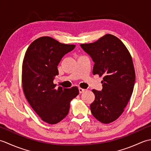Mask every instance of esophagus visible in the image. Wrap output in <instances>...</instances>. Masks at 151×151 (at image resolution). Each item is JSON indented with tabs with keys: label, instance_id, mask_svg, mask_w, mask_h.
<instances>
[{
	"label": "esophagus",
	"instance_id": "esophagus-1",
	"mask_svg": "<svg viewBox=\"0 0 151 151\" xmlns=\"http://www.w3.org/2000/svg\"><path fill=\"white\" fill-rule=\"evenodd\" d=\"M78 90H79L80 93H84L85 91V89H82L81 88H78Z\"/></svg>",
	"mask_w": 151,
	"mask_h": 151
}]
</instances>
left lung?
<instances>
[{
    "label": "left lung",
    "mask_w": 151,
    "mask_h": 151,
    "mask_svg": "<svg viewBox=\"0 0 151 151\" xmlns=\"http://www.w3.org/2000/svg\"><path fill=\"white\" fill-rule=\"evenodd\" d=\"M81 47L95 63L93 74L104 76L102 90H92L95 99L91 113L102 123H111L123 114L132 94L136 75L132 57L123 43L111 34Z\"/></svg>",
    "instance_id": "8db88e82"
}]
</instances>
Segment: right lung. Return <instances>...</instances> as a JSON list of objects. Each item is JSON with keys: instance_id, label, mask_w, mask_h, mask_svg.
I'll use <instances>...</instances> for the list:
<instances>
[{"instance_id": "add662e5", "label": "right lung", "mask_w": 151, "mask_h": 151, "mask_svg": "<svg viewBox=\"0 0 151 151\" xmlns=\"http://www.w3.org/2000/svg\"><path fill=\"white\" fill-rule=\"evenodd\" d=\"M75 45L61 43L48 36L34 41L27 50L22 63V84L28 102L46 123H59L69 113L70 102L79 93L77 87L70 89L53 83L58 75V65Z\"/></svg>"}]
</instances>
